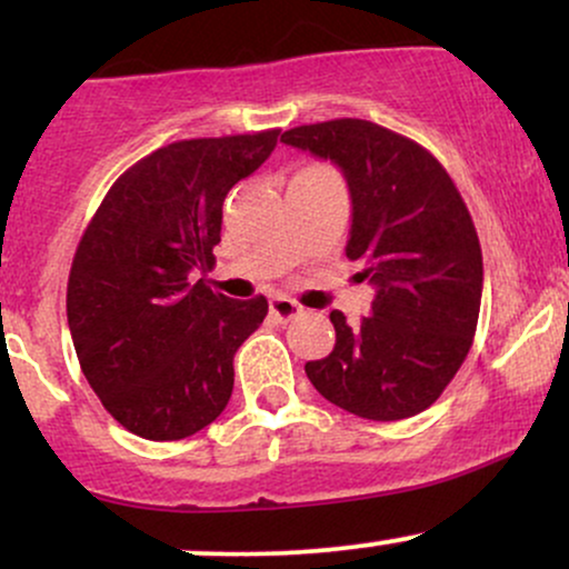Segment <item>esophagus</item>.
<instances>
[{
  "label": "esophagus",
  "mask_w": 569,
  "mask_h": 569,
  "mask_svg": "<svg viewBox=\"0 0 569 569\" xmlns=\"http://www.w3.org/2000/svg\"><path fill=\"white\" fill-rule=\"evenodd\" d=\"M270 312L278 318V321H291L293 316H299V312H302V307H299L289 297H272L270 299Z\"/></svg>",
  "instance_id": "1"
}]
</instances>
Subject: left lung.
Listing matches in <instances>:
<instances>
[{
    "mask_svg": "<svg viewBox=\"0 0 569 569\" xmlns=\"http://www.w3.org/2000/svg\"><path fill=\"white\" fill-rule=\"evenodd\" d=\"M280 141L342 168L352 198L345 251L377 286L356 326L331 312L335 350L305 363L307 380L367 420L420 415L452 382L479 323L485 267L466 200L426 147L377 122L342 117Z\"/></svg>",
    "mask_w": 569,
    "mask_h": 569,
    "instance_id": "left-lung-1",
    "label": "left lung"
}]
</instances>
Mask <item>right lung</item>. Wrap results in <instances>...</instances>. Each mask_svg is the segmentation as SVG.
<instances>
[{
	"label": "right lung",
	"instance_id": "add662e5",
	"mask_svg": "<svg viewBox=\"0 0 569 569\" xmlns=\"http://www.w3.org/2000/svg\"><path fill=\"white\" fill-rule=\"evenodd\" d=\"M278 133L154 149L84 227L67 286L71 339L103 409L141 439H187L230 401L232 358L267 299H230L192 278L217 262L227 192L270 158Z\"/></svg>",
	"mask_w": 569,
	"mask_h": 569
}]
</instances>
